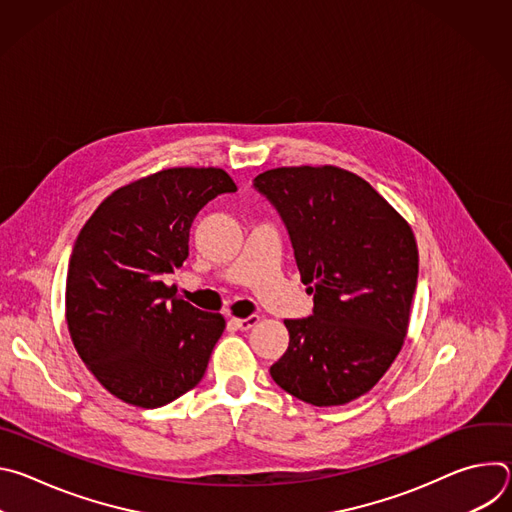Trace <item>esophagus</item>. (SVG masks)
Here are the masks:
<instances>
[{
  "instance_id": "1",
  "label": "esophagus",
  "mask_w": 512,
  "mask_h": 512,
  "mask_svg": "<svg viewBox=\"0 0 512 512\" xmlns=\"http://www.w3.org/2000/svg\"><path fill=\"white\" fill-rule=\"evenodd\" d=\"M257 322H259V316H255V314H251V316H247V318H231V324H233L235 328H239V330H249V328H253Z\"/></svg>"
}]
</instances>
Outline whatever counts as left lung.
<instances>
[{
  "instance_id": "1",
  "label": "left lung",
  "mask_w": 512,
  "mask_h": 512,
  "mask_svg": "<svg viewBox=\"0 0 512 512\" xmlns=\"http://www.w3.org/2000/svg\"><path fill=\"white\" fill-rule=\"evenodd\" d=\"M253 188L279 212L314 310L285 320L289 346L271 379L316 407L369 393L399 354L419 255L403 216L362 178L334 166L275 168Z\"/></svg>"
}]
</instances>
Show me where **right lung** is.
<instances>
[{
  "mask_svg": "<svg viewBox=\"0 0 512 512\" xmlns=\"http://www.w3.org/2000/svg\"><path fill=\"white\" fill-rule=\"evenodd\" d=\"M237 192L218 168H172L107 196L79 233L66 273V322L79 356L117 399L172 403L204 377L221 314L164 283L188 257L190 227L216 196Z\"/></svg>",
  "mask_w": 512,
  "mask_h": 512,
  "instance_id": "obj_1",
  "label": "right lung"
}]
</instances>
